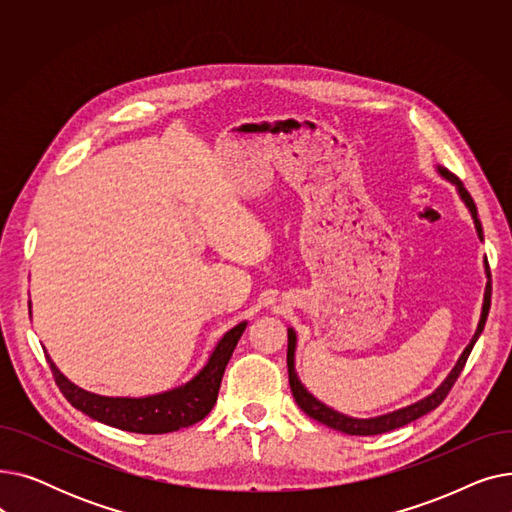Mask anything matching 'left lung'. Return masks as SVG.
<instances>
[{"mask_svg":"<svg viewBox=\"0 0 512 512\" xmlns=\"http://www.w3.org/2000/svg\"><path fill=\"white\" fill-rule=\"evenodd\" d=\"M440 174H442L444 178H448L450 182H454L456 186H459V193H461L463 201L467 203V207H469V211H471V215H473V220H475L477 234H479V238H483L481 222H479V218H477V207H475V203H473L469 191L463 186V182H461L459 178H456L452 172H448L446 168H440ZM486 263H488V261H486ZM486 267H488V276H490V265H486ZM490 301H492V282H488V288H486V301H483V311H481V319H479V328H477L473 340L469 342V346L465 348V353L461 355L459 363H456V367L452 369V373L448 375L446 382H444L432 396H427V398L415 402V405H411V407H407V409H400V411H394V413L382 415V417H375V419H353V417H346V415H340V413L332 411L330 407L324 405V402H319L317 398H313V396L305 390V386L299 382L297 371H294V346H297V336H294L292 330H288V357H286V361H288V382H290L292 396H294V400H297V405H299L311 419H315V421H319V423H324V425H328V427H332V429H338V432L348 434V436H378V434L392 432V429H396V427L407 425V423H411V421L423 417L425 413H429V411H434L436 407H440L442 402H444V398L448 396V392L452 390L454 382L459 380V375H461V371H463V367H465V363H467V359H469V355H471V351H473V344H475V340L479 338L483 326H486V319H488V313H490Z\"/></svg>","mask_w":512,"mask_h":512,"instance_id":"8db88e82","label":"left lung"}]
</instances>
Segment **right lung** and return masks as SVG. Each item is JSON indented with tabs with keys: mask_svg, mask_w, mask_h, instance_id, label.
<instances>
[{
	"mask_svg": "<svg viewBox=\"0 0 512 512\" xmlns=\"http://www.w3.org/2000/svg\"><path fill=\"white\" fill-rule=\"evenodd\" d=\"M245 328L247 324L242 321V324L232 328L220 340L209 363L201 369L195 380H191L182 388L147 398H110L80 390L78 386L64 378L47 355L45 359L51 367L53 380H56L60 392L66 396V400L74 409L83 411L91 419H97L105 425L124 429V432L170 434L178 432L180 427L199 423L213 409L215 400H218L224 369Z\"/></svg>",
	"mask_w": 512,
	"mask_h": 512,
	"instance_id": "add662e5",
	"label": "right lung"
}]
</instances>
